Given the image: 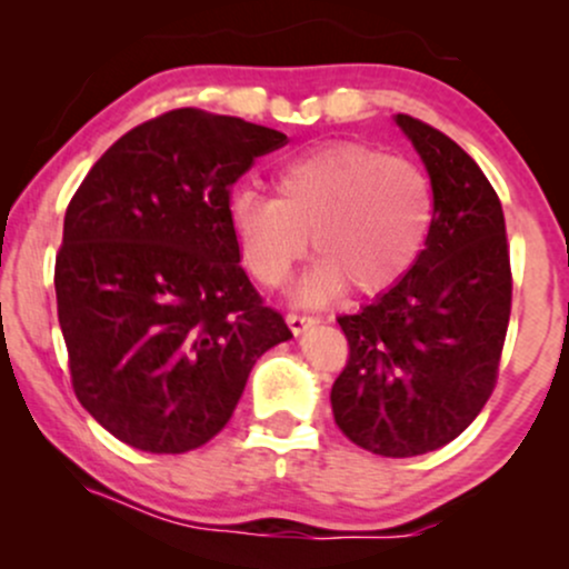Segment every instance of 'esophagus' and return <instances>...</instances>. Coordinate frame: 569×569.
Wrapping results in <instances>:
<instances>
[{"instance_id":"1","label":"esophagus","mask_w":569,"mask_h":569,"mask_svg":"<svg viewBox=\"0 0 569 569\" xmlns=\"http://www.w3.org/2000/svg\"><path fill=\"white\" fill-rule=\"evenodd\" d=\"M316 323H318L316 316H307V312H289V326L293 335H305V331Z\"/></svg>"}]
</instances>
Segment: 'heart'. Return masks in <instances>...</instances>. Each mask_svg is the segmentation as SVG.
<instances>
[{"label": "heart", "mask_w": 569, "mask_h": 569, "mask_svg": "<svg viewBox=\"0 0 569 569\" xmlns=\"http://www.w3.org/2000/svg\"><path fill=\"white\" fill-rule=\"evenodd\" d=\"M230 224L240 257L262 286H280L310 248L318 262L299 280V302L350 286L380 293L420 259L433 224V189L415 162L367 143H331L276 171V198L238 189Z\"/></svg>", "instance_id": "b5f03b06"}]
</instances>
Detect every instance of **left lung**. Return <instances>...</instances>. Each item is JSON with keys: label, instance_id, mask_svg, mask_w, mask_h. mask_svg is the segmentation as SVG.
Returning a JSON list of instances; mask_svg holds the SVG:
<instances>
[{"label": "left lung", "instance_id": "obj_1", "mask_svg": "<svg viewBox=\"0 0 569 569\" xmlns=\"http://www.w3.org/2000/svg\"><path fill=\"white\" fill-rule=\"evenodd\" d=\"M426 162L433 224L393 289L339 316L348 363L331 388L335 422L356 447L415 457L455 441L492 396L511 318L506 217L471 154L396 114Z\"/></svg>", "mask_w": 569, "mask_h": 569}]
</instances>
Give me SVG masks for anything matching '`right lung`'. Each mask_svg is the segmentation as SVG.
Masks as SVG:
<instances>
[{"label":"right lung","mask_w":569,"mask_h":569,"mask_svg":"<svg viewBox=\"0 0 569 569\" xmlns=\"http://www.w3.org/2000/svg\"><path fill=\"white\" fill-rule=\"evenodd\" d=\"M280 130L173 109L117 139L63 219L58 323L74 396L114 439L181 455L230 422L257 358L291 339L240 267L232 184Z\"/></svg>","instance_id":"obj_1"}]
</instances>
